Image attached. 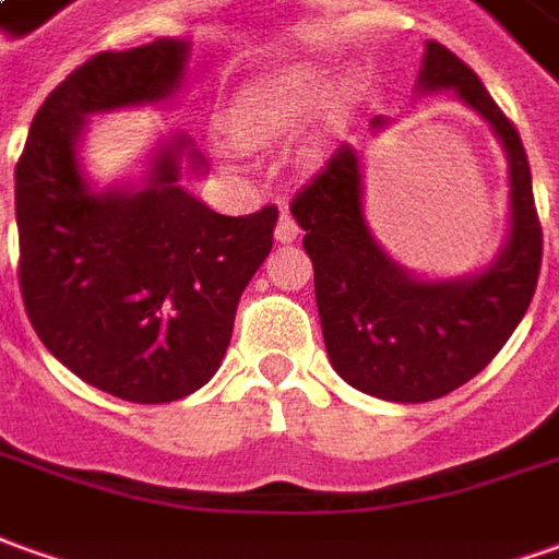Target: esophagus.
I'll return each instance as SVG.
<instances>
[{
	"label": "esophagus",
	"mask_w": 559,
	"mask_h": 559,
	"mask_svg": "<svg viewBox=\"0 0 559 559\" xmlns=\"http://www.w3.org/2000/svg\"><path fill=\"white\" fill-rule=\"evenodd\" d=\"M298 234H301L298 222H295L288 213L280 215V222H276V240L292 242V240H298Z\"/></svg>",
	"instance_id": "obj_1"
}]
</instances>
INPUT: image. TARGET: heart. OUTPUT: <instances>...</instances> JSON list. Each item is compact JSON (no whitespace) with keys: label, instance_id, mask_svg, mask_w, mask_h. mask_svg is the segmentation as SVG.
<instances>
[{"label":"heart","instance_id":"heart-1","mask_svg":"<svg viewBox=\"0 0 559 559\" xmlns=\"http://www.w3.org/2000/svg\"><path fill=\"white\" fill-rule=\"evenodd\" d=\"M331 99V79L317 67H298L242 91L230 106V130L242 142L280 140L307 124Z\"/></svg>","mask_w":559,"mask_h":559}]
</instances>
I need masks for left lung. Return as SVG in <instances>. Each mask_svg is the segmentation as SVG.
Segmentation results:
<instances>
[{
  "label": "left lung",
  "instance_id": "1",
  "mask_svg": "<svg viewBox=\"0 0 559 559\" xmlns=\"http://www.w3.org/2000/svg\"><path fill=\"white\" fill-rule=\"evenodd\" d=\"M417 91H453L492 127L508 157V237L484 271L429 280L402 267L368 228L353 145H341L292 200L334 371L359 392L399 404L441 399L484 371L521 325L542 267L533 176L514 124L478 75L438 41H426ZM371 127L383 130L386 121L374 118Z\"/></svg>",
  "mask_w": 559,
  "mask_h": 559
}]
</instances>
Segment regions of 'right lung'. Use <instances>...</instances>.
<instances>
[{
  "label": "right lung",
  "instance_id": "obj_1",
  "mask_svg": "<svg viewBox=\"0 0 559 559\" xmlns=\"http://www.w3.org/2000/svg\"><path fill=\"white\" fill-rule=\"evenodd\" d=\"M188 53V38H155L91 57L41 103L14 169L33 329L84 383L136 404L176 402L210 383L280 215L276 206L222 215L185 191L182 169H206L188 133L157 142L140 185L99 191L87 179V118L173 103Z\"/></svg>",
  "mask_w": 559,
  "mask_h": 559
}]
</instances>
